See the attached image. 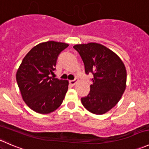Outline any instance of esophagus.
I'll return each mask as SVG.
<instances>
[{"label": "esophagus", "instance_id": "obj_1", "mask_svg": "<svg viewBox=\"0 0 149 149\" xmlns=\"http://www.w3.org/2000/svg\"><path fill=\"white\" fill-rule=\"evenodd\" d=\"M76 82H77V80H76V79H75V80H72V81H69V84L72 86H74L75 84H76Z\"/></svg>", "mask_w": 149, "mask_h": 149}]
</instances>
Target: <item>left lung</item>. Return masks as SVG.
I'll list each match as a JSON object with an SVG mask.
<instances>
[{"instance_id":"1","label":"left lung","mask_w":149,"mask_h":149,"mask_svg":"<svg viewBox=\"0 0 149 149\" xmlns=\"http://www.w3.org/2000/svg\"><path fill=\"white\" fill-rule=\"evenodd\" d=\"M73 48L81 57L86 73L94 75L89 94L81 100L82 104L91 113L103 115L118 103L125 90V66L116 53L99 43L79 44Z\"/></svg>"}]
</instances>
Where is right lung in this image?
<instances>
[{
	"instance_id": "1",
	"label": "right lung",
	"mask_w": 149,
	"mask_h": 149,
	"mask_svg": "<svg viewBox=\"0 0 149 149\" xmlns=\"http://www.w3.org/2000/svg\"><path fill=\"white\" fill-rule=\"evenodd\" d=\"M69 45L48 41L34 46L24 58L16 78L23 100L34 112L48 114L62 104L67 80L52 77L59 54Z\"/></svg>"
}]
</instances>
